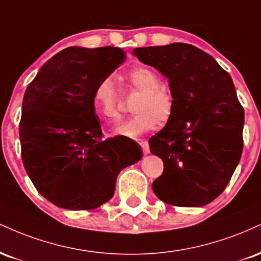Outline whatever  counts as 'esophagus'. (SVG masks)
Masks as SVG:
<instances>
[{
  "instance_id": "obj_1",
  "label": "esophagus",
  "mask_w": 261,
  "mask_h": 261,
  "mask_svg": "<svg viewBox=\"0 0 261 261\" xmlns=\"http://www.w3.org/2000/svg\"><path fill=\"white\" fill-rule=\"evenodd\" d=\"M140 146L142 148L143 154H148L149 153V145L147 141H140Z\"/></svg>"
}]
</instances>
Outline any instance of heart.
Here are the masks:
<instances>
[{
    "instance_id": "b5f03b06",
    "label": "heart",
    "mask_w": 261,
    "mask_h": 261,
    "mask_svg": "<svg viewBox=\"0 0 261 261\" xmlns=\"http://www.w3.org/2000/svg\"><path fill=\"white\" fill-rule=\"evenodd\" d=\"M127 81L141 97L134 106L135 115L126 121L116 124L110 130V136L136 139L157 126L158 121L167 122L174 110L173 95L164 86L157 73L146 67H137L127 73ZM92 107L95 115L103 121L119 118V94L113 77H104L93 91Z\"/></svg>"
}]
</instances>
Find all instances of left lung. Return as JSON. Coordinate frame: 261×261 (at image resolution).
<instances>
[{"instance_id":"1","label":"left lung","mask_w":261,"mask_h":261,"mask_svg":"<svg viewBox=\"0 0 261 261\" xmlns=\"http://www.w3.org/2000/svg\"><path fill=\"white\" fill-rule=\"evenodd\" d=\"M133 54L168 79L172 118L149 140L163 174L152 184L162 201L199 207L227 187L243 151L244 109L216 60L190 44L136 47Z\"/></svg>"}]
</instances>
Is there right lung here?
Listing matches in <instances>:
<instances>
[{
  "instance_id": "1",
  "label": "right lung",
  "mask_w": 261,
  "mask_h": 261,
  "mask_svg": "<svg viewBox=\"0 0 261 261\" xmlns=\"http://www.w3.org/2000/svg\"><path fill=\"white\" fill-rule=\"evenodd\" d=\"M124 60L119 47H67L27 87L19 122L23 164L39 193L59 207H99L113 197L120 170L142 158L134 140H103L92 107L97 83Z\"/></svg>"
}]
</instances>
